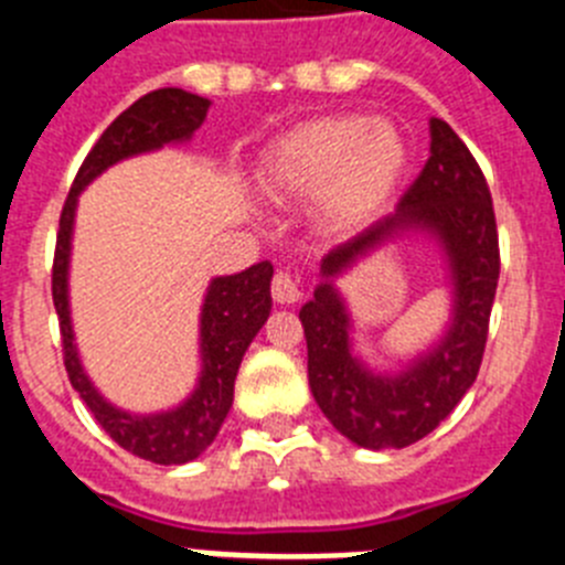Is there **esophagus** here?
<instances>
[{
    "label": "esophagus",
    "instance_id": "obj_1",
    "mask_svg": "<svg viewBox=\"0 0 565 565\" xmlns=\"http://www.w3.org/2000/svg\"><path fill=\"white\" fill-rule=\"evenodd\" d=\"M271 297L274 302H279V306H294V302L302 299V291H299L297 279H294L291 274L279 271L271 282Z\"/></svg>",
    "mask_w": 565,
    "mask_h": 565
}]
</instances>
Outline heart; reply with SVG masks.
Wrapping results in <instances>:
<instances>
[{"label":"heart","mask_w":565,"mask_h":565,"mask_svg":"<svg viewBox=\"0 0 565 565\" xmlns=\"http://www.w3.org/2000/svg\"><path fill=\"white\" fill-rule=\"evenodd\" d=\"M411 172V143L387 118L326 115L279 135L257 161V186L271 201L313 198L326 232L373 223Z\"/></svg>","instance_id":"b5f03b06"}]
</instances>
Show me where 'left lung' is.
I'll list each match as a JSON object with an SVG mask.
<instances>
[{
  "label": "left lung",
  "instance_id": "8db88e82",
  "mask_svg": "<svg viewBox=\"0 0 565 565\" xmlns=\"http://www.w3.org/2000/svg\"><path fill=\"white\" fill-rule=\"evenodd\" d=\"M413 236L437 246L451 313L422 352L396 369H373L355 351L358 329L338 279L382 247ZM498 271L487 181L450 124L430 118V158L396 212L328 252L313 297L299 308L308 384L328 422L364 450H402L436 430L478 376Z\"/></svg>",
  "mask_w": 565,
  "mask_h": 565
}]
</instances>
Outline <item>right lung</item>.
<instances>
[{
	"label": "right lung",
	"instance_id": "right-lung-1",
	"mask_svg": "<svg viewBox=\"0 0 565 565\" xmlns=\"http://www.w3.org/2000/svg\"><path fill=\"white\" fill-rule=\"evenodd\" d=\"M209 107H212L209 98L178 87H163L124 109L104 129L98 143L89 149L78 169L76 183L70 189L67 203L62 209V221H58L56 263H53V306H56L58 328H62L64 367H67L70 384L76 387L89 413L118 447L143 461L167 463V467L203 456L221 430L223 418L232 411L239 362L271 313L274 266L263 259L246 271L209 279L201 317H198L201 371L194 379L192 393L167 411L132 413L109 402L84 371L76 331H73V311H70V257H73L78 194L115 163L192 141V135L206 121Z\"/></svg>",
	"mask_w": 565,
	"mask_h": 565
}]
</instances>
